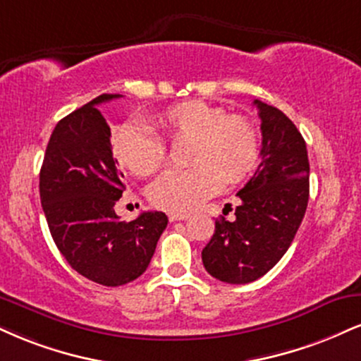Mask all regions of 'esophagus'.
<instances>
[{
	"label": "esophagus",
	"instance_id": "esophagus-1",
	"mask_svg": "<svg viewBox=\"0 0 361 361\" xmlns=\"http://www.w3.org/2000/svg\"><path fill=\"white\" fill-rule=\"evenodd\" d=\"M169 222H178V220H186L190 219V214H181V212H171V214L168 215Z\"/></svg>",
	"mask_w": 361,
	"mask_h": 361
}]
</instances>
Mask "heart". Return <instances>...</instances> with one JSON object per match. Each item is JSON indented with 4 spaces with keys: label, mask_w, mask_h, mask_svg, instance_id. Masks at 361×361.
<instances>
[{
    "label": "heart",
    "mask_w": 361,
    "mask_h": 361,
    "mask_svg": "<svg viewBox=\"0 0 361 361\" xmlns=\"http://www.w3.org/2000/svg\"><path fill=\"white\" fill-rule=\"evenodd\" d=\"M153 124L171 142L190 141L188 169H168L149 186L154 207L169 212L197 208L224 186L245 180L259 156L255 126L240 114L202 101H185L153 117ZM112 153L121 166L149 176L166 159V145L141 123H128L112 137Z\"/></svg>",
    "instance_id": "1"
}]
</instances>
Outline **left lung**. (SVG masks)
Here are the masks:
<instances>
[{
    "mask_svg": "<svg viewBox=\"0 0 361 361\" xmlns=\"http://www.w3.org/2000/svg\"><path fill=\"white\" fill-rule=\"evenodd\" d=\"M262 149L259 168L238 192L235 220L220 216L202 260L228 284H247L279 262L296 235L310 200L306 142L284 112L255 99Z\"/></svg>",
    "mask_w": 361,
    "mask_h": 361,
    "instance_id": "obj_1",
    "label": "left lung"
}]
</instances>
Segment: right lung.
Masks as SVG:
<instances>
[{
	"label": "right lung",
	"mask_w": 361,
	"mask_h": 361,
	"mask_svg": "<svg viewBox=\"0 0 361 361\" xmlns=\"http://www.w3.org/2000/svg\"><path fill=\"white\" fill-rule=\"evenodd\" d=\"M119 97L102 94L59 121L40 169L42 207L56 249L80 276L112 288L146 271L168 225L163 212H142L133 222L114 212L124 175L99 104Z\"/></svg>",
	"instance_id": "add662e5"
}]
</instances>
